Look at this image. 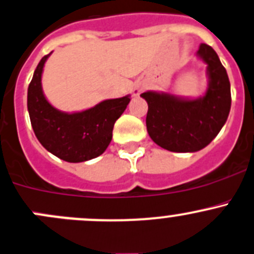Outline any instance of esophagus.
Listing matches in <instances>:
<instances>
[{"instance_id":"1","label":"esophagus","mask_w":254,"mask_h":254,"mask_svg":"<svg viewBox=\"0 0 254 254\" xmlns=\"http://www.w3.org/2000/svg\"><path fill=\"white\" fill-rule=\"evenodd\" d=\"M145 89H146V84H145V83H142V82H139V83H136V84H135L134 89H132V94H134L135 97H139V95L141 94V93L144 92Z\"/></svg>"}]
</instances>
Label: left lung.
Listing matches in <instances>:
<instances>
[{"label":"left lung","instance_id":"8db88e82","mask_svg":"<svg viewBox=\"0 0 254 254\" xmlns=\"http://www.w3.org/2000/svg\"><path fill=\"white\" fill-rule=\"evenodd\" d=\"M196 56L206 63L205 94L184 98L169 93L145 92L146 129L155 144L172 152H195L207 146L220 132L231 110L227 72L212 47L200 44Z\"/></svg>","mask_w":254,"mask_h":254}]
</instances>
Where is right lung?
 Listing matches in <instances>:
<instances>
[{"instance_id": "right-lung-1", "label": "right lung", "mask_w": 254, "mask_h": 254, "mask_svg": "<svg viewBox=\"0 0 254 254\" xmlns=\"http://www.w3.org/2000/svg\"><path fill=\"white\" fill-rule=\"evenodd\" d=\"M47 54L37 65L27 93V108L37 139L42 146L68 162H83L107 150L115 122L127 109L130 95L107 99L83 112L65 113L54 108L42 89V73Z\"/></svg>"}]
</instances>
